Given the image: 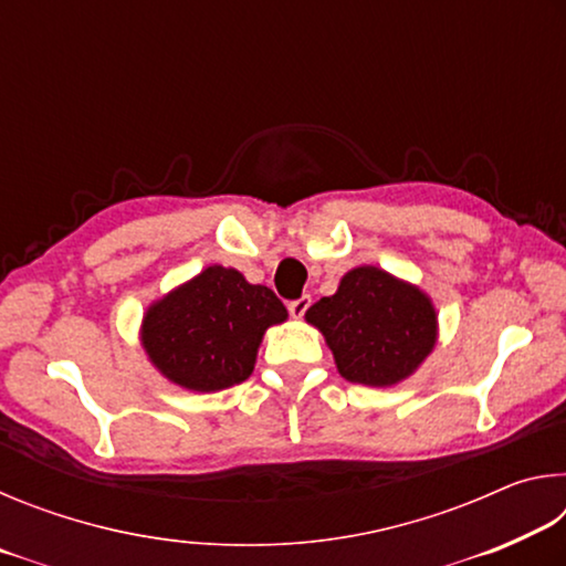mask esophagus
<instances>
[{"instance_id": "1", "label": "esophagus", "mask_w": 566, "mask_h": 566, "mask_svg": "<svg viewBox=\"0 0 566 566\" xmlns=\"http://www.w3.org/2000/svg\"><path fill=\"white\" fill-rule=\"evenodd\" d=\"M310 304H312V296H310V294H304V296H300V300L290 302V314H292L294 319H302V317H304V312L310 310Z\"/></svg>"}]
</instances>
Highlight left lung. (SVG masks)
I'll use <instances>...</instances> for the list:
<instances>
[{
    "label": "left lung",
    "mask_w": 566,
    "mask_h": 566,
    "mask_svg": "<svg viewBox=\"0 0 566 566\" xmlns=\"http://www.w3.org/2000/svg\"><path fill=\"white\" fill-rule=\"evenodd\" d=\"M304 319L322 332L339 375L364 387L409 379L439 339L432 296L375 264L349 270L337 292L314 302Z\"/></svg>",
    "instance_id": "1"
}]
</instances>
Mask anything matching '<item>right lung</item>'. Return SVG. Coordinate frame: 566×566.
<instances>
[{
    "label": "right lung",
    "mask_w": 566,
    "mask_h": 566,
    "mask_svg": "<svg viewBox=\"0 0 566 566\" xmlns=\"http://www.w3.org/2000/svg\"><path fill=\"white\" fill-rule=\"evenodd\" d=\"M286 317L270 286L209 264L147 306L139 344L171 385L209 395L249 379L264 332Z\"/></svg>",
    "instance_id": "obj_1"
}]
</instances>
